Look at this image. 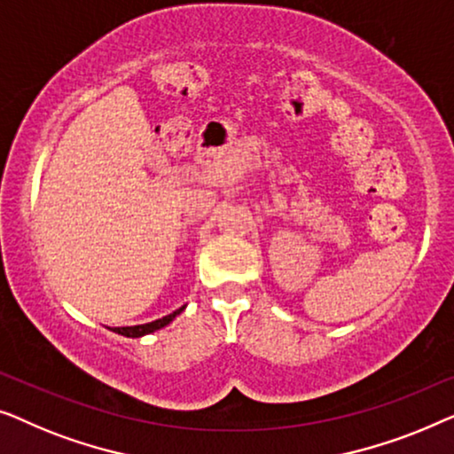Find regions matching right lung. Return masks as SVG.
<instances>
[{
    "instance_id": "1",
    "label": "right lung",
    "mask_w": 454,
    "mask_h": 454,
    "mask_svg": "<svg viewBox=\"0 0 454 454\" xmlns=\"http://www.w3.org/2000/svg\"><path fill=\"white\" fill-rule=\"evenodd\" d=\"M183 310H184V306H181V309H176L175 312H170V315L158 318V321H152V323H145V325H136V327H114L113 331H114V333L125 335V337H142V335L154 333V331L166 327V325H168L176 315H181Z\"/></svg>"
}]
</instances>
